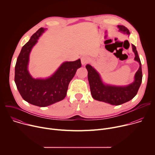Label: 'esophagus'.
<instances>
[{
    "label": "esophagus",
    "instance_id": "obj_1",
    "mask_svg": "<svg viewBox=\"0 0 155 155\" xmlns=\"http://www.w3.org/2000/svg\"><path fill=\"white\" fill-rule=\"evenodd\" d=\"M89 61V59H88L87 57L86 56H82L81 58V64L82 65H85L86 64H87Z\"/></svg>",
    "mask_w": 155,
    "mask_h": 155
}]
</instances>
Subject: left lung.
<instances>
[{
    "instance_id": "1",
    "label": "left lung",
    "mask_w": 155,
    "mask_h": 155,
    "mask_svg": "<svg viewBox=\"0 0 155 155\" xmlns=\"http://www.w3.org/2000/svg\"><path fill=\"white\" fill-rule=\"evenodd\" d=\"M119 31L129 35V31L124 26L118 25ZM132 51L134 53V60L139 63V68L134 76V81L126 86H115L103 82L99 72L90 64L86 65L87 71L92 97L95 100L108 103L113 105H119L133 99L137 94L142 80V64L136 47L132 44Z\"/></svg>"
}]
</instances>
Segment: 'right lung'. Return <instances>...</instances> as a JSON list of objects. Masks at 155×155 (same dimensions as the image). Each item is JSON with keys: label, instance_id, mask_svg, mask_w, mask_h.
<instances>
[{"label": "right lung", "instance_id": "1", "mask_svg": "<svg viewBox=\"0 0 155 155\" xmlns=\"http://www.w3.org/2000/svg\"><path fill=\"white\" fill-rule=\"evenodd\" d=\"M46 29L40 28L23 47L15 70V82L21 97L28 103L41 107L52 105L65 98L70 81L81 66L80 59L66 61L47 78H34L31 76L28 71L29 54Z\"/></svg>", "mask_w": 155, "mask_h": 155}]
</instances>
